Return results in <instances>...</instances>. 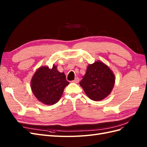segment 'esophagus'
Instances as JSON below:
<instances>
[{
    "label": "esophagus",
    "mask_w": 147,
    "mask_h": 147,
    "mask_svg": "<svg viewBox=\"0 0 147 147\" xmlns=\"http://www.w3.org/2000/svg\"><path fill=\"white\" fill-rule=\"evenodd\" d=\"M79 81H80V79H79V78H78V77H76V78H75L74 80H73V81H72V82L75 83H78L79 82Z\"/></svg>",
    "instance_id": "34e87169"
}]
</instances>
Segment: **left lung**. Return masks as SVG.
Returning a JSON list of instances; mask_svg holds the SVG:
<instances>
[{"label":"left lung","mask_w":147,"mask_h":147,"mask_svg":"<svg viewBox=\"0 0 147 147\" xmlns=\"http://www.w3.org/2000/svg\"><path fill=\"white\" fill-rule=\"evenodd\" d=\"M115 75L109 67L98 61L89 64L86 74L80 82L84 92L92 100L99 101L108 96L114 86Z\"/></svg>","instance_id":"1"}]
</instances>
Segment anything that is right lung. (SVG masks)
I'll return each instance as SVG.
<instances>
[{"label":"right lung","instance_id":"1","mask_svg":"<svg viewBox=\"0 0 147 147\" xmlns=\"http://www.w3.org/2000/svg\"><path fill=\"white\" fill-rule=\"evenodd\" d=\"M69 84L64 73L59 72L55 65L51 69L47 66L40 67L30 82L33 94L40 102L46 105L57 103Z\"/></svg>","mask_w":147,"mask_h":147}]
</instances>
